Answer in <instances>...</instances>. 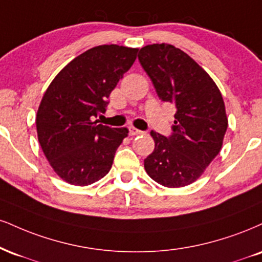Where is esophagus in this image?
I'll use <instances>...</instances> for the list:
<instances>
[{
    "instance_id": "1",
    "label": "esophagus",
    "mask_w": 262,
    "mask_h": 262,
    "mask_svg": "<svg viewBox=\"0 0 262 262\" xmlns=\"http://www.w3.org/2000/svg\"><path fill=\"white\" fill-rule=\"evenodd\" d=\"M143 133H144L143 130H139V129H137L134 127H129V135H132V137H134V135H140Z\"/></svg>"
}]
</instances>
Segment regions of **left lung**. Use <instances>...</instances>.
Listing matches in <instances>:
<instances>
[{
    "mask_svg": "<svg viewBox=\"0 0 262 262\" xmlns=\"http://www.w3.org/2000/svg\"><path fill=\"white\" fill-rule=\"evenodd\" d=\"M139 62L160 100L176 106L169 137L151 132L155 149L145 171L167 188L191 184L219 155L228 121L215 81L190 56L168 43L140 49Z\"/></svg>",
    "mask_w": 262,
    "mask_h": 262,
    "instance_id": "obj_1",
    "label": "left lung"
}]
</instances>
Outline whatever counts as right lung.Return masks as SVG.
<instances>
[{"label":"right lung","mask_w":262,"mask_h":262,"mask_svg":"<svg viewBox=\"0 0 262 262\" xmlns=\"http://www.w3.org/2000/svg\"><path fill=\"white\" fill-rule=\"evenodd\" d=\"M139 50L93 47L69 62L47 88L36 115L39 143L55 172L69 184H93L111 169L127 128L99 124L111 91Z\"/></svg>","instance_id":"add662e5"}]
</instances>
